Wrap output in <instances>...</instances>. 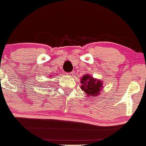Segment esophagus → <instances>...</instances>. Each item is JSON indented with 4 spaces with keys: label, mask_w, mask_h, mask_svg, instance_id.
<instances>
[{
    "label": "esophagus",
    "mask_w": 146,
    "mask_h": 146,
    "mask_svg": "<svg viewBox=\"0 0 146 146\" xmlns=\"http://www.w3.org/2000/svg\"><path fill=\"white\" fill-rule=\"evenodd\" d=\"M74 74V72H70V73H69V74H68V75H69V76H73Z\"/></svg>",
    "instance_id": "1"
}]
</instances>
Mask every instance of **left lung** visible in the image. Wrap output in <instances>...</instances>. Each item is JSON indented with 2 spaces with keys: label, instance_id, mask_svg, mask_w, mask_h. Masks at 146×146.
Segmentation results:
<instances>
[{
  "label": "left lung",
  "instance_id": "8db88e82",
  "mask_svg": "<svg viewBox=\"0 0 146 146\" xmlns=\"http://www.w3.org/2000/svg\"><path fill=\"white\" fill-rule=\"evenodd\" d=\"M102 82L99 80H96L94 79L92 76L90 75L85 74L81 79V83L83 85L82 86V89L84 91V92L88 96H91L93 97H95L100 92L102 87Z\"/></svg>",
  "mask_w": 146,
  "mask_h": 146
}]
</instances>
